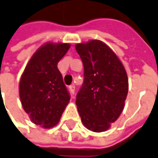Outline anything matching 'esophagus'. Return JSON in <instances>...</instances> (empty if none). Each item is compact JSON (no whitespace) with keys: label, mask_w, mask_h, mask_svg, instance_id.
Wrapping results in <instances>:
<instances>
[{"label":"esophagus","mask_w":158,"mask_h":158,"mask_svg":"<svg viewBox=\"0 0 158 158\" xmlns=\"http://www.w3.org/2000/svg\"><path fill=\"white\" fill-rule=\"evenodd\" d=\"M68 90H69V93H70L71 95L73 96L75 93V86L74 85H70L69 88H68Z\"/></svg>","instance_id":"34e87169"}]
</instances>
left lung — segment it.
Wrapping results in <instances>:
<instances>
[{"label": "left lung", "instance_id": "8db88e82", "mask_svg": "<svg viewBox=\"0 0 158 158\" xmlns=\"http://www.w3.org/2000/svg\"><path fill=\"white\" fill-rule=\"evenodd\" d=\"M84 65L83 85L76 105L85 127L106 131L119 118L128 94L127 73L113 50L99 40L77 43Z\"/></svg>", "mask_w": 158, "mask_h": 158}]
</instances>
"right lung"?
I'll list each match as a JSON object with an SVG mask.
<instances>
[{
    "mask_svg": "<svg viewBox=\"0 0 158 158\" xmlns=\"http://www.w3.org/2000/svg\"><path fill=\"white\" fill-rule=\"evenodd\" d=\"M71 45L48 41L32 55L21 74L19 95L32 123L45 129L54 127L70 101L58 63Z\"/></svg>",
    "mask_w": 158,
    "mask_h": 158,
    "instance_id": "1",
    "label": "right lung"
}]
</instances>
